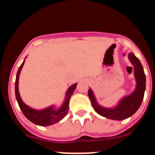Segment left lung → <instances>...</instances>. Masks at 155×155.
<instances>
[{"mask_svg": "<svg viewBox=\"0 0 155 155\" xmlns=\"http://www.w3.org/2000/svg\"><path fill=\"white\" fill-rule=\"evenodd\" d=\"M128 58L134 68V76L136 79V88L127 96L124 97L113 108H105L97 102L94 92L88 89V97L94 111L100 116L113 120H124L132 116L142 103L146 88V77L143 66L139 59L133 53L128 54Z\"/></svg>", "mask_w": 155, "mask_h": 155, "instance_id": "obj_1", "label": "left lung"}]
</instances>
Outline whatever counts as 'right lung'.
Masks as SVG:
<instances>
[{
  "label": "right lung",
  "instance_id": "1",
  "mask_svg": "<svg viewBox=\"0 0 155 155\" xmlns=\"http://www.w3.org/2000/svg\"><path fill=\"white\" fill-rule=\"evenodd\" d=\"M24 64L25 61H23L21 65L19 67L18 71L17 74H16L15 80V97L21 112L29 121L33 123L35 125L46 127V126L53 125L56 123H58L59 121H61L62 119L64 118V116L68 114V110H69L70 98H71V96L74 91L78 83L72 84L68 88L67 92H66L64 102H63L62 105L59 109H56L54 105H51L50 107L41 109V110L32 109V108L29 107L26 104H25L23 102L18 91L19 75L21 73V71L22 69Z\"/></svg>",
  "mask_w": 155,
  "mask_h": 155
}]
</instances>
